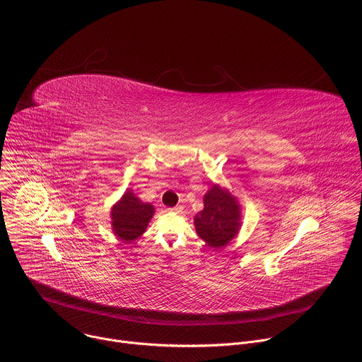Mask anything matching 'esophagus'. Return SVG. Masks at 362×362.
<instances>
[{
	"mask_svg": "<svg viewBox=\"0 0 362 362\" xmlns=\"http://www.w3.org/2000/svg\"><path fill=\"white\" fill-rule=\"evenodd\" d=\"M182 209H183V208H182L180 204H179V206H175V208H170L169 211H170V212H175V214H180V212H182Z\"/></svg>",
	"mask_w": 362,
	"mask_h": 362,
	"instance_id": "1",
	"label": "esophagus"
}]
</instances>
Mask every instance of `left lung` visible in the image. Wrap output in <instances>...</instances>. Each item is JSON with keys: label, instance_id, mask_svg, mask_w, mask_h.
<instances>
[{"label": "left lung", "instance_id": "obj_1", "mask_svg": "<svg viewBox=\"0 0 362 362\" xmlns=\"http://www.w3.org/2000/svg\"><path fill=\"white\" fill-rule=\"evenodd\" d=\"M194 229L214 249L225 247L242 226V206L229 189L214 185L203 197V211L194 215Z\"/></svg>", "mask_w": 362, "mask_h": 362}]
</instances>
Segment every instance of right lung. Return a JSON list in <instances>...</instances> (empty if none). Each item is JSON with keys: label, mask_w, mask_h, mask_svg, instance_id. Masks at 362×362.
Wrapping results in <instances>:
<instances>
[{"label": "right lung", "mask_w": 362, "mask_h": 362, "mask_svg": "<svg viewBox=\"0 0 362 362\" xmlns=\"http://www.w3.org/2000/svg\"><path fill=\"white\" fill-rule=\"evenodd\" d=\"M154 215V206L141 202L132 189H127L110 211L112 230L124 243L137 240Z\"/></svg>", "instance_id": "add662e5"}]
</instances>
